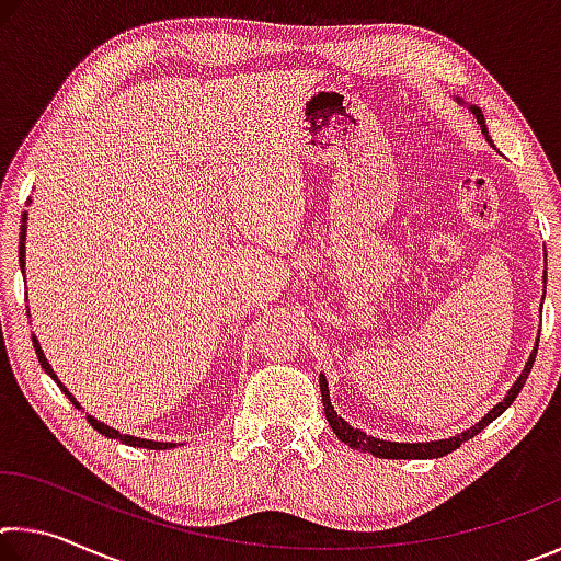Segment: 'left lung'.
Returning <instances> with one entry per match:
<instances>
[{"instance_id":"left-lung-1","label":"left lung","mask_w":561,"mask_h":561,"mask_svg":"<svg viewBox=\"0 0 561 561\" xmlns=\"http://www.w3.org/2000/svg\"><path fill=\"white\" fill-rule=\"evenodd\" d=\"M470 111H472V116L478 118L482 133H485V136H488V126H485V116H482V111L478 106H470ZM537 346H539V339H537ZM537 346L531 348L525 371H522L517 381L512 383V388H510L507 396H505V401H500L485 417H482L480 423H474L472 428L462 431L460 435H455V438L431 440V443H393V440H381V438H374V435H366L364 431H358V428H354V425H348L344 417H341L334 411V405H331V398H329V383H327L324 374L319 376L321 403H324V413H327V421L331 425V431H334L336 438L341 443H346L348 448L360 450V453H371L374 458H386V460H431V458H443V455H448L455 448H460L465 440L474 438V435H478L482 428H485V425H490L497 415H502V413L507 411V408L512 405V401H515V398L519 396L522 386H525V381H527V376L531 371V364H535V356H537Z\"/></svg>"}]
</instances>
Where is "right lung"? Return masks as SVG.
<instances>
[{"mask_svg":"<svg viewBox=\"0 0 561 561\" xmlns=\"http://www.w3.org/2000/svg\"><path fill=\"white\" fill-rule=\"evenodd\" d=\"M22 222H26V213L22 215ZM24 237H26V225H22V237H19V267H22V272H24ZM32 341H34V351H36V358H39V364H42V368L46 374H49L54 381H56V386L61 388L64 391V396L69 398V401L76 405V408H81L79 405V401H76V398L69 393V388H66L59 378H56V374H54V368H51V364L49 360H46V356H44V351H42V346H39V341H36V336H32ZM89 423L93 425V431H99L101 435H106V438H113V440H121V443H126V445H133V448H148V450H165V448H175V443H156V440H146V438H136V435H126V433H118L116 428H111V425H106V423H101V421H96V417L93 415H89Z\"/></svg>","mask_w":561,"mask_h":561,"instance_id":"right-lung-1","label":"right lung"}]
</instances>
